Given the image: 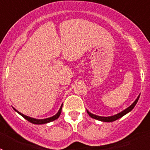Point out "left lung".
<instances>
[{
  "instance_id": "left-lung-1",
  "label": "left lung",
  "mask_w": 150,
  "mask_h": 150,
  "mask_svg": "<svg viewBox=\"0 0 150 150\" xmlns=\"http://www.w3.org/2000/svg\"><path fill=\"white\" fill-rule=\"evenodd\" d=\"M140 94L138 95V97L137 98V99H136V100L134 101V103L132 104V105L129 106L128 108H126L125 110H122V112H119V113H117V114H116V115H113V116H97V115L93 114V113H91V112H90L88 110H86V111H87V112H88V114L89 115V116H91V118H93V119H95V120H99V121H101V122H110L116 121V120H119L120 118L122 117L123 116H125V114H127V113H128L129 112H131V111L134 109V107H135V105L137 104V101H138V99H139V98H140Z\"/></svg>"
}]
</instances>
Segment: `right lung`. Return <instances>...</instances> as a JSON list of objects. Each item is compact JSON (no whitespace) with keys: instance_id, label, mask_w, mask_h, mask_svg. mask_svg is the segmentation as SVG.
<instances>
[{"instance_id":"add662e5","label":"right lung","mask_w":150,"mask_h":150,"mask_svg":"<svg viewBox=\"0 0 150 150\" xmlns=\"http://www.w3.org/2000/svg\"><path fill=\"white\" fill-rule=\"evenodd\" d=\"M62 105L63 104H62V106H61L60 109H59V110L58 111V112H57L56 114L54 115L53 116H51V117L50 118H46V119H42V120H38V119H34V118H32V117H30V116H25V115L22 114V112H18L17 110H16L14 107H13V110L16 111V112H17L19 115H21V116H22V117H24L25 119L26 120H28V122H30L33 123V124H36V125H42V124H46V123H49L50 122H52L54 121V120H57L58 118L60 116V114L61 112H62Z\"/></svg>"}]
</instances>
